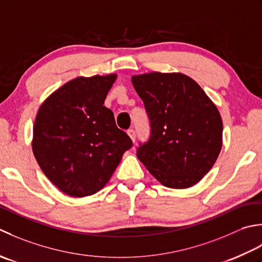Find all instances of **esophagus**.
Instances as JSON below:
<instances>
[{"label": "esophagus", "mask_w": 262, "mask_h": 262, "mask_svg": "<svg viewBox=\"0 0 262 262\" xmlns=\"http://www.w3.org/2000/svg\"><path fill=\"white\" fill-rule=\"evenodd\" d=\"M127 135H129V137L131 138L132 142H135V141H136V138H137V136H136V131H135V130H133V129L127 130Z\"/></svg>", "instance_id": "esophagus-1"}]
</instances>
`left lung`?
<instances>
[{"label":"left lung","instance_id":"obj_1","mask_svg":"<svg viewBox=\"0 0 262 262\" xmlns=\"http://www.w3.org/2000/svg\"><path fill=\"white\" fill-rule=\"evenodd\" d=\"M131 80L150 120V138L138 147L139 161L167 188L196 184L213 166L223 145L216 105L182 73L150 72Z\"/></svg>","mask_w":262,"mask_h":262}]
</instances>
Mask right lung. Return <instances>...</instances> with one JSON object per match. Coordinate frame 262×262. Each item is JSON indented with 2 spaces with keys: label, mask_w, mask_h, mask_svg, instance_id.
<instances>
[{
  "label": "right lung",
  "mask_w": 262,
  "mask_h": 262,
  "mask_svg": "<svg viewBox=\"0 0 262 262\" xmlns=\"http://www.w3.org/2000/svg\"><path fill=\"white\" fill-rule=\"evenodd\" d=\"M116 77L73 79L55 90L36 115L31 143L36 161L51 182L73 198L103 189L132 147L104 106Z\"/></svg>",
  "instance_id": "1"
}]
</instances>
